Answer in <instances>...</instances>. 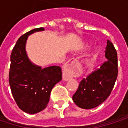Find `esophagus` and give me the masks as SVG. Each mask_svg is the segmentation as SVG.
I'll list each match as a JSON object with an SVG mask.
<instances>
[{"instance_id": "obj_1", "label": "esophagus", "mask_w": 128, "mask_h": 128, "mask_svg": "<svg viewBox=\"0 0 128 128\" xmlns=\"http://www.w3.org/2000/svg\"><path fill=\"white\" fill-rule=\"evenodd\" d=\"M78 63V62L77 59L72 58L71 60H70L67 62V64L65 65L64 68V72H63V80L64 81L67 82L72 78V76H77V72L72 69V66Z\"/></svg>"}]
</instances>
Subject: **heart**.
<instances>
[{
	"label": "heart",
	"instance_id": "b5f03b06",
	"mask_svg": "<svg viewBox=\"0 0 128 128\" xmlns=\"http://www.w3.org/2000/svg\"><path fill=\"white\" fill-rule=\"evenodd\" d=\"M94 57H95V56H94Z\"/></svg>",
	"mask_w": 128,
	"mask_h": 128
}]
</instances>
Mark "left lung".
Listing matches in <instances>:
<instances>
[{"label":"left lung","instance_id":"1","mask_svg":"<svg viewBox=\"0 0 128 128\" xmlns=\"http://www.w3.org/2000/svg\"><path fill=\"white\" fill-rule=\"evenodd\" d=\"M107 61L84 78L72 96L74 103L83 109H92L102 104L110 95L118 76V58L114 44L108 40Z\"/></svg>","mask_w":128,"mask_h":128}]
</instances>
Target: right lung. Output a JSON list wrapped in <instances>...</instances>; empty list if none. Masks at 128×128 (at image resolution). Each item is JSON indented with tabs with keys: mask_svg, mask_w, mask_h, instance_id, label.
Listing matches in <instances>:
<instances>
[{
	"mask_svg": "<svg viewBox=\"0 0 128 128\" xmlns=\"http://www.w3.org/2000/svg\"><path fill=\"white\" fill-rule=\"evenodd\" d=\"M43 27L32 30L18 40L11 54L9 82L13 98L20 110L36 114L44 110L54 86L62 79V68L52 66L42 69L30 62L26 52L28 36L44 31Z\"/></svg>",
	"mask_w": 128,
	"mask_h": 128,
	"instance_id": "add662e5",
	"label": "right lung"
}]
</instances>
